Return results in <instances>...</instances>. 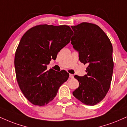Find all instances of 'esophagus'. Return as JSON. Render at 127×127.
<instances>
[{
    "label": "esophagus",
    "instance_id": "obj_1",
    "mask_svg": "<svg viewBox=\"0 0 127 127\" xmlns=\"http://www.w3.org/2000/svg\"><path fill=\"white\" fill-rule=\"evenodd\" d=\"M69 77H70V78L72 79L73 77V74H69Z\"/></svg>",
    "mask_w": 127,
    "mask_h": 127
}]
</instances>
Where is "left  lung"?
I'll return each instance as SVG.
<instances>
[{"mask_svg": "<svg viewBox=\"0 0 127 127\" xmlns=\"http://www.w3.org/2000/svg\"><path fill=\"white\" fill-rule=\"evenodd\" d=\"M71 27L74 32L71 44L79 52L80 62L88 64L86 74L74 76L79 86L73 95L84 104L93 106L103 100L109 89L114 69L112 45L95 24L82 22Z\"/></svg>", "mask_w": 127, "mask_h": 127, "instance_id": "obj_1", "label": "left lung"}]
</instances>
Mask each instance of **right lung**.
<instances>
[{"label": "right lung", "mask_w": 127, "mask_h": 127, "mask_svg": "<svg viewBox=\"0 0 127 127\" xmlns=\"http://www.w3.org/2000/svg\"><path fill=\"white\" fill-rule=\"evenodd\" d=\"M73 34L67 25L44 24L35 26L22 36L15 53V72L20 89L32 104L47 105L67 80L66 71L47 70V65L69 43Z\"/></svg>", "instance_id": "right-lung-1"}]
</instances>
